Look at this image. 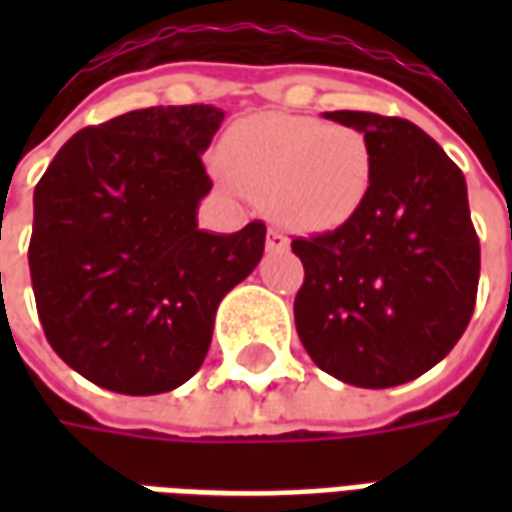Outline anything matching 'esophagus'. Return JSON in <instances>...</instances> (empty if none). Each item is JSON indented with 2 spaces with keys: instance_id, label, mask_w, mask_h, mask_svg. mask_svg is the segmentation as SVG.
Masks as SVG:
<instances>
[{
  "instance_id": "esophagus-1",
  "label": "esophagus",
  "mask_w": 512,
  "mask_h": 512,
  "mask_svg": "<svg viewBox=\"0 0 512 512\" xmlns=\"http://www.w3.org/2000/svg\"><path fill=\"white\" fill-rule=\"evenodd\" d=\"M266 249H268V252H288V249H290L288 235H282L279 230H268Z\"/></svg>"
}]
</instances>
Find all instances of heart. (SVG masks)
<instances>
[{
    "mask_svg": "<svg viewBox=\"0 0 512 512\" xmlns=\"http://www.w3.org/2000/svg\"><path fill=\"white\" fill-rule=\"evenodd\" d=\"M222 169L301 233H332L362 211L376 178L365 131L318 117L266 112L238 120L222 139Z\"/></svg>",
    "mask_w": 512,
    "mask_h": 512,
    "instance_id": "b5f03b06",
    "label": "heart"
}]
</instances>
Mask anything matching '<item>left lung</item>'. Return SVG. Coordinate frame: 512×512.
Here are the masks:
<instances>
[{"label": "left lung", "instance_id": "8db88e82", "mask_svg": "<svg viewBox=\"0 0 512 512\" xmlns=\"http://www.w3.org/2000/svg\"><path fill=\"white\" fill-rule=\"evenodd\" d=\"M323 117L365 131L376 178L351 222L290 244L304 263L296 332L312 362L345 384H406L450 354L474 312L480 241L466 180L403 117Z\"/></svg>", "mask_w": 512, "mask_h": 512}]
</instances>
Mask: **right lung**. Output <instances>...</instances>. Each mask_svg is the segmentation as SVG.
I'll return each mask as SVG.
<instances>
[{"instance_id":"1","label":"right lung","mask_w":512,"mask_h":512,"mask_svg":"<svg viewBox=\"0 0 512 512\" xmlns=\"http://www.w3.org/2000/svg\"><path fill=\"white\" fill-rule=\"evenodd\" d=\"M208 104L150 106L73 134L35 186L29 274L62 362L120 395L186 384L211 348L219 301L263 257L266 224L197 227Z\"/></svg>"}]
</instances>
